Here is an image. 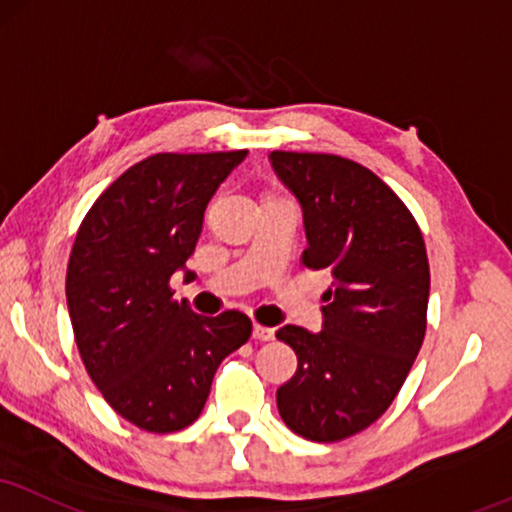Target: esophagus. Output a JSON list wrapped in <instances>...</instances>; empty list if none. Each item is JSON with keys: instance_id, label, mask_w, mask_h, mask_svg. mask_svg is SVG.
Segmentation results:
<instances>
[{"instance_id": "esophagus-1", "label": "esophagus", "mask_w": 512, "mask_h": 512, "mask_svg": "<svg viewBox=\"0 0 512 512\" xmlns=\"http://www.w3.org/2000/svg\"><path fill=\"white\" fill-rule=\"evenodd\" d=\"M273 337H275V332L270 330V327L254 325V339H256V342H270Z\"/></svg>"}]
</instances>
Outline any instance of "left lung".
Segmentation results:
<instances>
[{"label":"left lung","instance_id":"left-lung-1","mask_svg":"<svg viewBox=\"0 0 512 512\" xmlns=\"http://www.w3.org/2000/svg\"><path fill=\"white\" fill-rule=\"evenodd\" d=\"M299 201L304 263L330 273L323 330L282 325L296 372L277 389L285 425L308 441H342L391 406L427 327L430 263L420 227L372 170L332 154L270 151Z\"/></svg>","mask_w":512,"mask_h":512}]
</instances>
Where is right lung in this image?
<instances>
[{
  "instance_id": "1",
  "label": "right lung",
  "mask_w": 512,
  "mask_h": 512,
  "mask_svg": "<svg viewBox=\"0 0 512 512\" xmlns=\"http://www.w3.org/2000/svg\"><path fill=\"white\" fill-rule=\"evenodd\" d=\"M246 151L156 154L94 201L66 273L68 315L87 375L140 430L180 432L199 418L218 365L249 342L239 311L197 315L168 282L185 273L204 211Z\"/></svg>"
}]
</instances>
